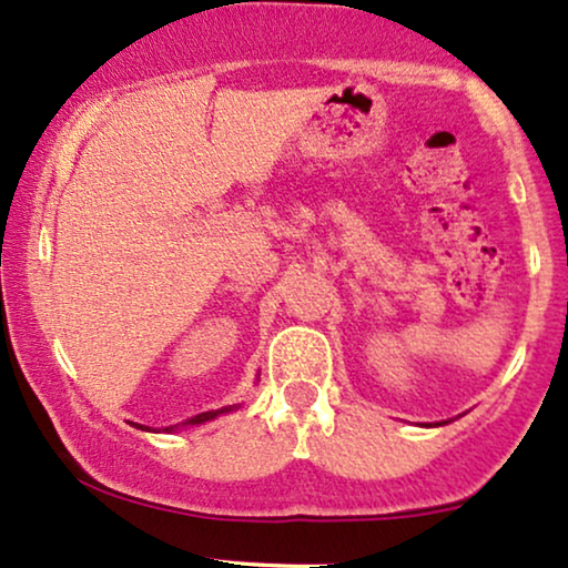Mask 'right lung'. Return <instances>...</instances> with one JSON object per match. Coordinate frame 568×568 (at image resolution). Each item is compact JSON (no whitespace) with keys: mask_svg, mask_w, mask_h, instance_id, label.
<instances>
[{"mask_svg":"<svg viewBox=\"0 0 568 568\" xmlns=\"http://www.w3.org/2000/svg\"><path fill=\"white\" fill-rule=\"evenodd\" d=\"M229 410H234L229 405V408H219V410H207V413H197V416H192L189 418V422H184V426H194V424H205V422H213L215 416H221V413H229ZM139 429H142V426H139ZM146 429H150V426H146ZM168 429L173 432V426H168Z\"/></svg>","mask_w":568,"mask_h":568,"instance_id":"right-lung-1","label":"right lung"}]
</instances>
